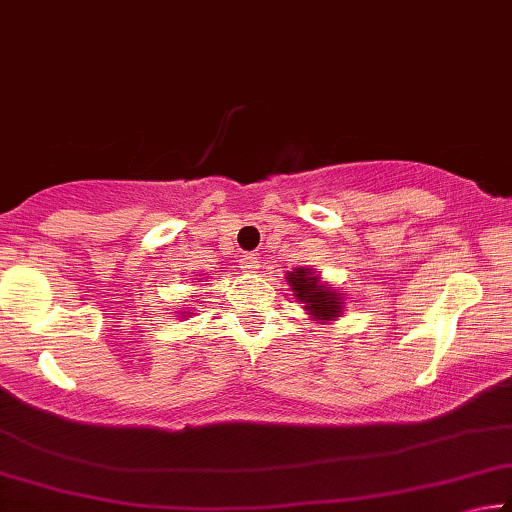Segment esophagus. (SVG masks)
<instances>
[{"instance_id":"esophagus-1","label":"esophagus","mask_w":512,"mask_h":512,"mask_svg":"<svg viewBox=\"0 0 512 512\" xmlns=\"http://www.w3.org/2000/svg\"><path fill=\"white\" fill-rule=\"evenodd\" d=\"M240 263H242V267H245L247 272H256L258 267H261V265H258V256L256 254H245V256H242Z\"/></svg>"}]
</instances>
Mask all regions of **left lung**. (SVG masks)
<instances>
[{
  "label": "left lung",
  "instance_id": "left-lung-1",
  "mask_svg": "<svg viewBox=\"0 0 512 512\" xmlns=\"http://www.w3.org/2000/svg\"><path fill=\"white\" fill-rule=\"evenodd\" d=\"M288 283L293 286L295 300L304 302V309L316 316L318 320H332L341 313V300L334 290L325 288L318 277H313L309 270L297 267L295 272L288 274Z\"/></svg>",
  "mask_w": 512,
  "mask_h": 512
}]
</instances>
